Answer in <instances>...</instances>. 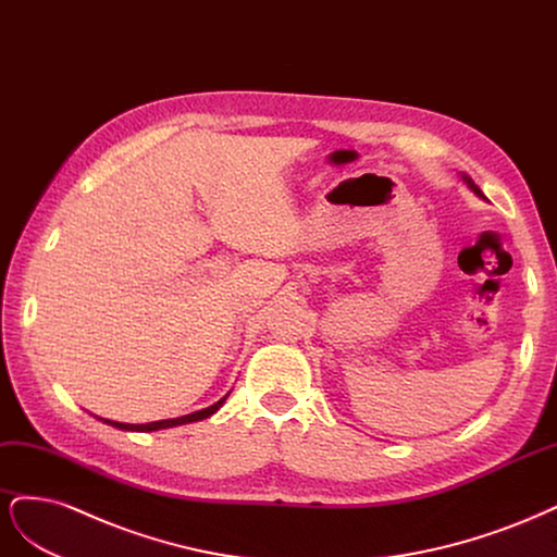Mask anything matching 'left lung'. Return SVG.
<instances>
[{
  "label": "left lung",
  "instance_id": "1",
  "mask_svg": "<svg viewBox=\"0 0 557 557\" xmlns=\"http://www.w3.org/2000/svg\"><path fill=\"white\" fill-rule=\"evenodd\" d=\"M460 181H462L465 185H468V187H470V189H472V191H474V194L479 196V199H483V191H481V189H479V187L474 185V181H472V177H470V175H465V173H460Z\"/></svg>",
  "mask_w": 557,
  "mask_h": 557
}]
</instances>
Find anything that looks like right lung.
Instances as JSON below:
<instances>
[{
  "mask_svg": "<svg viewBox=\"0 0 557 557\" xmlns=\"http://www.w3.org/2000/svg\"><path fill=\"white\" fill-rule=\"evenodd\" d=\"M231 393V391H228ZM228 393L226 396L222 398V400H218L214 405H210V407H206V409H199V411H191V414H185V417H177V419H164V421H152V423H120V421H109V419H99V421H103V423H109V425H113V428H117V430H132V433H152V430H164V428H175V425H185V423H194V421H203V419H208V417H212L214 411H218L222 405H224V400L228 398Z\"/></svg>",
  "mask_w": 557,
  "mask_h": 557,
  "instance_id": "obj_1",
  "label": "right lung"
}]
</instances>
